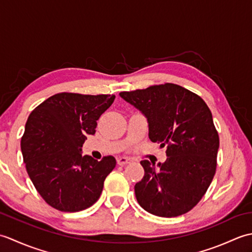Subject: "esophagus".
Returning <instances> with one entry per match:
<instances>
[{
  "mask_svg": "<svg viewBox=\"0 0 252 252\" xmlns=\"http://www.w3.org/2000/svg\"><path fill=\"white\" fill-rule=\"evenodd\" d=\"M117 162L119 165H125V164H127L131 162V160L129 158H126V157H120L117 159Z\"/></svg>",
  "mask_w": 252,
  "mask_h": 252,
  "instance_id": "34e87169",
  "label": "esophagus"
}]
</instances>
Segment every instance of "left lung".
Segmentation results:
<instances>
[{
  "instance_id": "1",
  "label": "left lung",
  "mask_w": 252,
  "mask_h": 252,
  "mask_svg": "<svg viewBox=\"0 0 252 252\" xmlns=\"http://www.w3.org/2000/svg\"><path fill=\"white\" fill-rule=\"evenodd\" d=\"M119 95L147 118L151 141L167 147L168 158L159 168L141 161L145 174L134 186L137 202L162 218L189 212L216 174L220 141L210 109L200 96L173 83Z\"/></svg>"
}]
</instances>
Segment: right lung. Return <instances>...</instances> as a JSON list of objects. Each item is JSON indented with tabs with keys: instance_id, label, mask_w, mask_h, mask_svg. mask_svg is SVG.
I'll use <instances>...</instances> for the list:
<instances>
[{
	"instance_id": "right-lung-1",
	"label": "right lung",
	"mask_w": 252,
	"mask_h": 252,
	"mask_svg": "<svg viewBox=\"0 0 252 252\" xmlns=\"http://www.w3.org/2000/svg\"><path fill=\"white\" fill-rule=\"evenodd\" d=\"M115 95L58 93L32 110L21 137L27 172L46 203L63 212H78L98 200L116 159L100 161L82 156L87 134H95L97 120Z\"/></svg>"
}]
</instances>
